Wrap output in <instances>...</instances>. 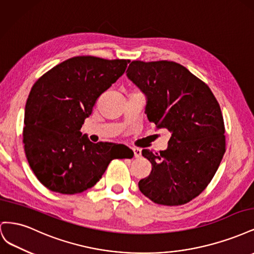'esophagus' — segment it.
I'll return each instance as SVG.
<instances>
[{
    "label": "esophagus",
    "mask_w": 254,
    "mask_h": 254,
    "mask_svg": "<svg viewBox=\"0 0 254 254\" xmlns=\"http://www.w3.org/2000/svg\"><path fill=\"white\" fill-rule=\"evenodd\" d=\"M132 150H133V153H134V157L135 158H139L141 156V149L134 147V148H132Z\"/></svg>",
    "instance_id": "1"
}]
</instances>
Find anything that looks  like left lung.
Returning <instances> with one entry per match:
<instances>
[{
	"mask_svg": "<svg viewBox=\"0 0 254 254\" xmlns=\"http://www.w3.org/2000/svg\"><path fill=\"white\" fill-rule=\"evenodd\" d=\"M127 76L147 97L148 121L172 133L167 149L142 150L152 168L139 189L158 204L187 203L207 187L225 155L217 99L206 83L174 61L134 60Z\"/></svg>",
	"mask_w": 254,
	"mask_h": 254,
	"instance_id": "obj_1",
	"label": "left lung"
}]
</instances>
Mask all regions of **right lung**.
Returning <instances> with one entry per match:
<instances>
[{
	"label": "right lung",
	"mask_w": 254,
	"mask_h": 254,
	"mask_svg": "<svg viewBox=\"0 0 254 254\" xmlns=\"http://www.w3.org/2000/svg\"><path fill=\"white\" fill-rule=\"evenodd\" d=\"M130 60L77 56L38 79L25 105L23 143L28 164L45 188L77 194L94 187L113 159L132 158L127 146L92 143L80 132L102 93Z\"/></svg>",
	"instance_id": "1"
}]
</instances>
